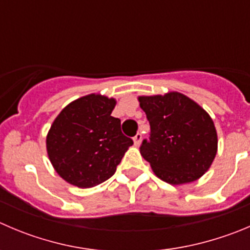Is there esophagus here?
<instances>
[{
    "label": "esophagus",
    "mask_w": 250,
    "mask_h": 250,
    "mask_svg": "<svg viewBox=\"0 0 250 250\" xmlns=\"http://www.w3.org/2000/svg\"><path fill=\"white\" fill-rule=\"evenodd\" d=\"M141 140H142V135L140 134V132H137V134L134 136V144H135V146H139L140 142H141Z\"/></svg>",
    "instance_id": "34e87169"
}]
</instances>
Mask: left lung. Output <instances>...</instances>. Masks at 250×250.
Returning a JSON list of instances; mask_svg holds the SVG:
<instances>
[{
    "mask_svg": "<svg viewBox=\"0 0 250 250\" xmlns=\"http://www.w3.org/2000/svg\"><path fill=\"white\" fill-rule=\"evenodd\" d=\"M139 102L151 127L140 152L154 174L172 185L203 177L217 153V132L210 115L178 92L142 96Z\"/></svg>",
    "mask_w": 250,
    "mask_h": 250,
    "instance_id": "left-lung-1",
    "label": "left lung"
}]
</instances>
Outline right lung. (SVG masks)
<instances>
[{"mask_svg": "<svg viewBox=\"0 0 250 250\" xmlns=\"http://www.w3.org/2000/svg\"><path fill=\"white\" fill-rule=\"evenodd\" d=\"M116 101L88 94L66 105L46 136L50 162L58 174L78 188H92L115 173L134 145L121 132L120 119L111 116Z\"/></svg>", "mask_w": 250, "mask_h": 250, "instance_id": "right-lung-1", "label": "right lung"}]
</instances>
